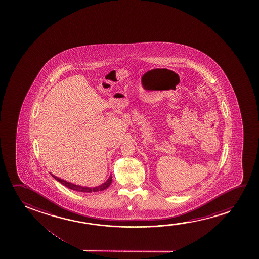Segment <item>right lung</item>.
<instances>
[{"label":"right lung","instance_id":"obj_1","mask_svg":"<svg viewBox=\"0 0 259 259\" xmlns=\"http://www.w3.org/2000/svg\"><path fill=\"white\" fill-rule=\"evenodd\" d=\"M52 177L55 178L57 181H59L61 184L64 185L65 187H67L68 188H70L71 190H75V191L83 192V193H92V192H98L103 191L104 189H106L109 186H110L111 181H112V177L110 175V178L105 181L103 184L100 185L98 187H95V188H88V187H81V186H78V185L72 184L71 182H68V181H64V180H61L59 178L56 177L53 174H51Z\"/></svg>","mask_w":259,"mask_h":259}]
</instances>
